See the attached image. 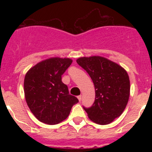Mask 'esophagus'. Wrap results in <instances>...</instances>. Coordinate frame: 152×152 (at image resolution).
<instances>
[{
  "mask_svg": "<svg viewBox=\"0 0 152 152\" xmlns=\"http://www.w3.org/2000/svg\"><path fill=\"white\" fill-rule=\"evenodd\" d=\"M77 99L79 100V101H81V100H82V96H81V95L78 96H77Z\"/></svg>",
  "mask_w": 152,
  "mask_h": 152,
  "instance_id": "esophagus-1",
  "label": "esophagus"
}]
</instances>
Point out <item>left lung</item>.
<instances>
[{
    "label": "left lung",
    "mask_w": 152,
    "mask_h": 152,
    "mask_svg": "<svg viewBox=\"0 0 152 152\" xmlns=\"http://www.w3.org/2000/svg\"><path fill=\"white\" fill-rule=\"evenodd\" d=\"M77 63L88 72L95 88L94 102L91 107L83 108L93 122L110 123L123 113L128 103V74L116 63L100 56L80 58Z\"/></svg>",
    "instance_id": "left-lung-1"
}]
</instances>
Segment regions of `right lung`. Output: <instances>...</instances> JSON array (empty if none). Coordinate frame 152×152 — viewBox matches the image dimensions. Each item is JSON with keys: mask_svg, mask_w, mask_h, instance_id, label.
Returning <instances> with one entry per match:
<instances>
[{"mask_svg": "<svg viewBox=\"0 0 152 152\" xmlns=\"http://www.w3.org/2000/svg\"><path fill=\"white\" fill-rule=\"evenodd\" d=\"M72 63L70 58H52L29 70L24 93L31 112L42 123L56 125L66 119L78 99L69 94L61 75Z\"/></svg>", "mask_w": 152, "mask_h": 152, "instance_id": "right-lung-1", "label": "right lung"}]
</instances>
